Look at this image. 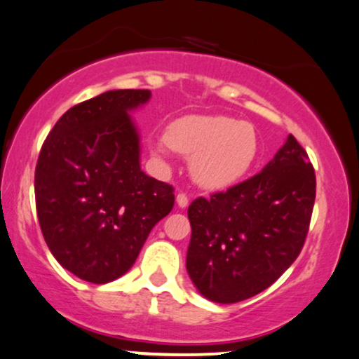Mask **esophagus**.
I'll return each mask as SVG.
<instances>
[{
    "label": "esophagus",
    "instance_id": "1",
    "mask_svg": "<svg viewBox=\"0 0 359 359\" xmlns=\"http://www.w3.org/2000/svg\"><path fill=\"white\" fill-rule=\"evenodd\" d=\"M175 201H177V205L180 206V208H185V206L189 205V196H187L185 194H179L177 196H175Z\"/></svg>",
    "mask_w": 359,
    "mask_h": 359
}]
</instances>
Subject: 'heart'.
Listing matches in <instances>:
<instances>
[{
	"label": "heart",
	"mask_w": 359,
	"mask_h": 359,
	"mask_svg": "<svg viewBox=\"0 0 359 359\" xmlns=\"http://www.w3.org/2000/svg\"><path fill=\"white\" fill-rule=\"evenodd\" d=\"M172 149L190 161L191 177L208 190H223L249 172L259 153L250 123L228 115H187L165 131V140L151 141V153L163 158Z\"/></svg>",
	"instance_id": "obj_1"
}]
</instances>
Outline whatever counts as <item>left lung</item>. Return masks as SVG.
<instances>
[{"instance_id":"8db88e82","label":"left lung","mask_w":359,"mask_h":359,"mask_svg":"<svg viewBox=\"0 0 359 359\" xmlns=\"http://www.w3.org/2000/svg\"><path fill=\"white\" fill-rule=\"evenodd\" d=\"M314 200V168L287 135L262 172L191 201L187 271L200 294L232 304L273 285L304 245Z\"/></svg>"}]
</instances>
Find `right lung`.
<instances>
[{"label":"right lung","mask_w":359,"mask_h":359,"mask_svg":"<svg viewBox=\"0 0 359 359\" xmlns=\"http://www.w3.org/2000/svg\"><path fill=\"white\" fill-rule=\"evenodd\" d=\"M146 89H114L74 105L55 123L35 168L40 229L58 264L104 285L133 266L151 229L170 213L174 189L141 170L131 112Z\"/></svg>","instance_id":"right-lung-1"}]
</instances>
